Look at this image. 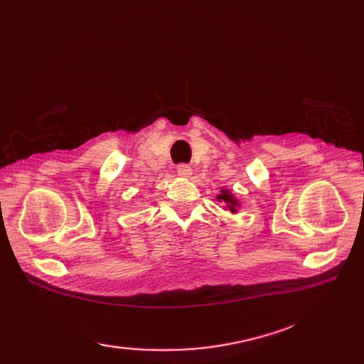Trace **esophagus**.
<instances>
[{"instance_id":"obj_1","label":"esophagus","mask_w":364,"mask_h":364,"mask_svg":"<svg viewBox=\"0 0 364 364\" xmlns=\"http://www.w3.org/2000/svg\"><path fill=\"white\" fill-rule=\"evenodd\" d=\"M191 174H193V170L190 165H186V164L178 165V176H181V178H190Z\"/></svg>"}]
</instances>
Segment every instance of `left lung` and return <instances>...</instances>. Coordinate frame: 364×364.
I'll return each mask as SVG.
<instances>
[{
    "mask_svg": "<svg viewBox=\"0 0 364 364\" xmlns=\"http://www.w3.org/2000/svg\"><path fill=\"white\" fill-rule=\"evenodd\" d=\"M215 200L223 203V209H226V211H230L232 214H237L238 209H240V202L237 197L230 193V190L228 188H222L220 190V193L215 196Z\"/></svg>",
    "mask_w": 364,
    "mask_h": 364,
    "instance_id": "1",
    "label": "left lung"
}]
</instances>
